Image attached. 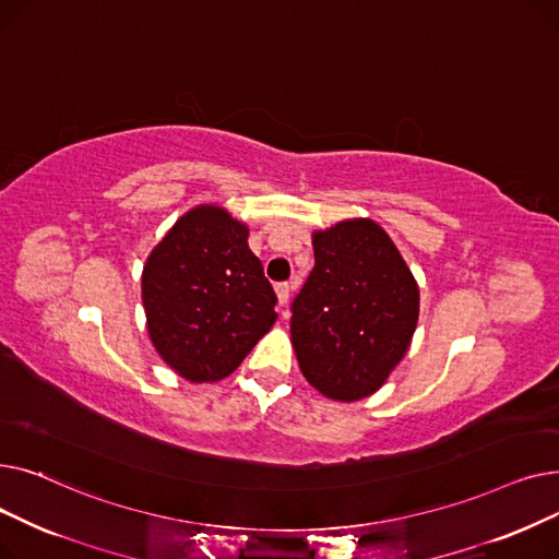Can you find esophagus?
Instances as JSON below:
<instances>
[{
  "instance_id": "obj_1",
  "label": "esophagus",
  "mask_w": 559,
  "mask_h": 559,
  "mask_svg": "<svg viewBox=\"0 0 559 559\" xmlns=\"http://www.w3.org/2000/svg\"><path fill=\"white\" fill-rule=\"evenodd\" d=\"M289 295H292V283H278L276 285V297H278V304L285 306L289 301Z\"/></svg>"
}]
</instances>
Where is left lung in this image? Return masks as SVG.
I'll use <instances>...</instances> for the list:
<instances>
[{
  "mask_svg": "<svg viewBox=\"0 0 559 559\" xmlns=\"http://www.w3.org/2000/svg\"><path fill=\"white\" fill-rule=\"evenodd\" d=\"M314 267L292 301V346L308 383L333 401L383 388L419 319V287L373 219L312 233Z\"/></svg>",
  "mask_w": 559,
  "mask_h": 559,
  "instance_id": "8db88e82",
  "label": "left lung"
}]
</instances>
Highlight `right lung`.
<instances>
[{
  "instance_id": "add662e5",
  "label": "right lung",
  "mask_w": 559,
  "mask_h": 559,
  "mask_svg": "<svg viewBox=\"0 0 559 559\" xmlns=\"http://www.w3.org/2000/svg\"><path fill=\"white\" fill-rule=\"evenodd\" d=\"M249 228L219 205H197L142 270L146 331L160 358L192 383H215L276 321V292L251 253Z\"/></svg>"
}]
</instances>
